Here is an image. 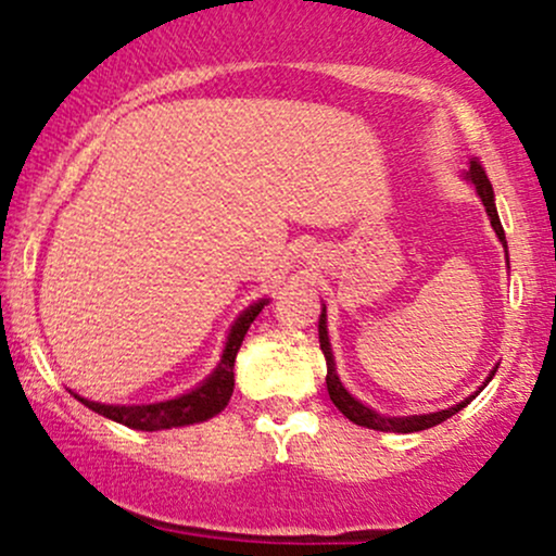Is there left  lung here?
<instances>
[{
    "label": "left lung",
    "instance_id": "obj_1",
    "mask_svg": "<svg viewBox=\"0 0 556 556\" xmlns=\"http://www.w3.org/2000/svg\"><path fill=\"white\" fill-rule=\"evenodd\" d=\"M468 177L470 182L476 185L478 195H481L483 206H486V214L491 219V227H494L496 238L504 242V229H502V222H500V214H496V206H494V190H491V182L486 177V169L481 167V162H470V169H468ZM318 342H321V353L324 358H327V389H329V397L331 402L337 405V410L342 413V416H348L353 424L358 426H366V429H374V431H392V433H413V431H424V429H431V426H439L442 420L452 418L455 413H460L465 405H470V400L476 397L481 389H478L476 394H470L468 400H463L460 405L455 407H446V410H439V413H429V416H405V418H389V416H379V413L371 410V407H366L363 402H358L353 397V394L348 392V389L342 387L340 376L334 371V355H331V344H329V334H327V308H324L321 318H318ZM494 376V374H491ZM491 376L486 379V384L491 381Z\"/></svg>",
    "mask_w": 556,
    "mask_h": 556
}]
</instances>
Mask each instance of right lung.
<instances>
[{"mask_svg":"<svg viewBox=\"0 0 556 556\" xmlns=\"http://www.w3.org/2000/svg\"><path fill=\"white\" fill-rule=\"evenodd\" d=\"M266 305V300H258L251 308L235 321L232 331L227 337V348L222 353V363L216 366V371L203 381L201 387L193 392L182 394L177 400L167 402H154V405H101V402H91L78 397L83 405L91 407L99 416L117 420V424L130 426L138 431H159V429H172V426H188L198 424V420L214 418L216 413H222L227 407L229 397H232L235 389V355H238L242 337L251 329L253 318L261 314V308Z\"/></svg>","mask_w":556,"mask_h":556,"instance_id":"1","label":"right lung"}]
</instances>
